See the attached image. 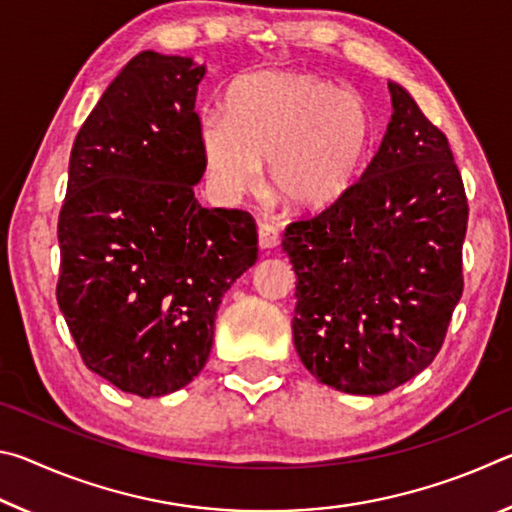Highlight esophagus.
Listing matches in <instances>:
<instances>
[{"mask_svg": "<svg viewBox=\"0 0 512 512\" xmlns=\"http://www.w3.org/2000/svg\"><path fill=\"white\" fill-rule=\"evenodd\" d=\"M277 244H280V232H277L275 225H268V223L259 225V248L271 250Z\"/></svg>", "mask_w": 512, "mask_h": 512, "instance_id": "obj_1", "label": "esophagus"}]
</instances>
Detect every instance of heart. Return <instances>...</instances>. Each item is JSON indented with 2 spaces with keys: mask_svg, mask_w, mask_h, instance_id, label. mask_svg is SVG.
Here are the masks:
<instances>
[{
  "mask_svg": "<svg viewBox=\"0 0 512 512\" xmlns=\"http://www.w3.org/2000/svg\"><path fill=\"white\" fill-rule=\"evenodd\" d=\"M198 142L214 187L225 196L268 183L284 205L320 212L361 178L375 144L363 97L305 72H266L239 81L225 112L198 121Z\"/></svg>",
  "mask_w": 512,
  "mask_h": 512,
  "instance_id": "heart-1",
  "label": "heart"
}]
</instances>
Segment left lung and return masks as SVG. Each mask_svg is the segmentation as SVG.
<instances>
[{"instance_id": "1", "label": "left lung", "mask_w": 512, "mask_h": 512, "mask_svg": "<svg viewBox=\"0 0 512 512\" xmlns=\"http://www.w3.org/2000/svg\"><path fill=\"white\" fill-rule=\"evenodd\" d=\"M388 90L393 115L363 176L282 239L298 275V357L350 395H384L427 368L463 296L461 173L411 94Z\"/></svg>"}]
</instances>
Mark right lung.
Masks as SVG:
<instances>
[{
    "label": "right lung",
    "instance_id": "add662e5",
    "mask_svg": "<svg viewBox=\"0 0 512 512\" xmlns=\"http://www.w3.org/2000/svg\"><path fill=\"white\" fill-rule=\"evenodd\" d=\"M203 76L194 58L142 51L69 155L58 307L85 366L140 397L169 395L203 370L221 298L257 262L253 216L194 196Z\"/></svg>",
    "mask_w": 512,
    "mask_h": 512
}]
</instances>
